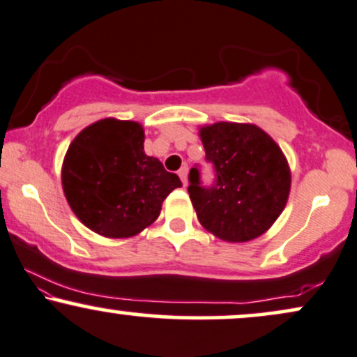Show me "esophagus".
I'll return each mask as SVG.
<instances>
[{
  "label": "esophagus",
  "instance_id": "34e87169",
  "mask_svg": "<svg viewBox=\"0 0 357 357\" xmlns=\"http://www.w3.org/2000/svg\"><path fill=\"white\" fill-rule=\"evenodd\" d=\"M178 174H179V178H181V181H183V184H186L188 183V166L184 165L181 169L178 171Z\"/></svg>",
  "mask_w": 357,
  "mask_h": 357
}]
</instances>
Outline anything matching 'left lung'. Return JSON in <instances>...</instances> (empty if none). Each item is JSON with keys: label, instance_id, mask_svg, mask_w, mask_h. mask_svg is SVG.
Here are the masks:
<instances>
[{"label": "left lung", "instance_id": "left-lung-1", "mask_svg": "<svg viewBox=\"0 0 357 357\" xmlns=\"http://www.w3.org/2000/svg\"><path fill=\"white\" fill-rule=\"evenodd\" d=\"M199 135L214 179L203 184L199 166L191 167L188 192L197 220L225 241H251L286 206L291 174L284 154L255 124L216 123Z\"/></svg>", "mask_w": 357, "mask_h": 357}]
</instances>
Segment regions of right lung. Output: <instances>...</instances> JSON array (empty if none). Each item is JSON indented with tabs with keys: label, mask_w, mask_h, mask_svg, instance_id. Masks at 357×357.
I'll use <instances>...</instances> for the list:
<instances>
[{
	"label": "right lung",
	"mask_w": 357,
	"mask_h": 357,
	"mask_svg": "<svg viewBox=\"0 0 357 357\" xmlns=\"http://www.w3.org/2000/svg\"><path fill=\"white\" fill-rule=\"evenodd\" d=\"M141 124L101 119L75 137L63 162V190L73 213L94 233L130 238L160 216L181 181L144 154Z\"/></svg>",
	"instance_id": "obj_1"
}]
</instances>
